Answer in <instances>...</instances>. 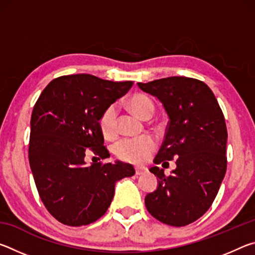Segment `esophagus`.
I'll return each instance as SVG.
<instances>
[{"label": "esophagus", "mask_w": 255, "mask_h": 255, "mask_svg": "<svg viewBox=\"0 0 255 255\" xmlns=\"http://www.w3.org/2000/svg\"><path fill=\"white\" fill-rule=\"evenodd\" d=\"M146 171H147V169H146L145 166H136V167H135V172H136L137 175L144 174Z\"/></svg>", "instance_id": "obj_1"}]
</instances>
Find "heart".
<instances>
[{
    "label": "heart",
    "mask_w": 255,
    "mask_h": 255,
    "mask_svg": "<svg viewBox=\"0 0 255 255\" xmlns=\"http://www.w3.org/2000/svg\"><path fill=\"white\" fill-rule=\"evenodd\" d=\"M127 105L133 114L143 119H148L154 114V103L141 93H136L128 99ZM99 126L108 138L117 133V109L115 106L107 107L99 119ZM156 148V141L149 135L138 138H124L114 146V153L119 159L132 164H141L152 156Z\"/></svg>",
    "instance_id": "heart-1"
}]
</instances>
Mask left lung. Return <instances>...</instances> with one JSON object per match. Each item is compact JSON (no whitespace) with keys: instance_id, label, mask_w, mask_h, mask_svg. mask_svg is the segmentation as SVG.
<instances>
[{"instance_id":"8db88e82","label":"left lung","mask_w":255,"mask_h":255,"mask_svg":"<svg viewBox=\"0 0 255 255\" xmlns=\"http://www.w3.org/2000/svg\"><path fill=\"white\" fill-rule=\"evenodd\" d=\"M138 86L156 97L170 118L154 163L164 167L175 159L176 164L169 176L158 166L150 167L158 185L145 197V206L166 225H189L210 208L226 173L223 111L209 86L191 77L171 76Z\"/></svg>"}]
</instances>
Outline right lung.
I'll return each mask as SVG.
<instances>
[{
	"label": "right lung",
	"instance_id": "obj_1",
	"mask_svg": "<svg viewBox=\"0 0 255 255\" xmlns=\"http://www.w3.org/2000/svg\"><path fill=\"white\" fill-rule=\"evenodd\" d=\"M132 84L64 75L38 98L30 122L29 163L40 199L58 222L82 226L98 221L109 208L116 182L135 174L131 164L120 161L85 163L89 150L98 159L110 157L99 119Z\"/></svg>",
	"mask_w": 255,
	"mask_h": 255
}]
</instances>
